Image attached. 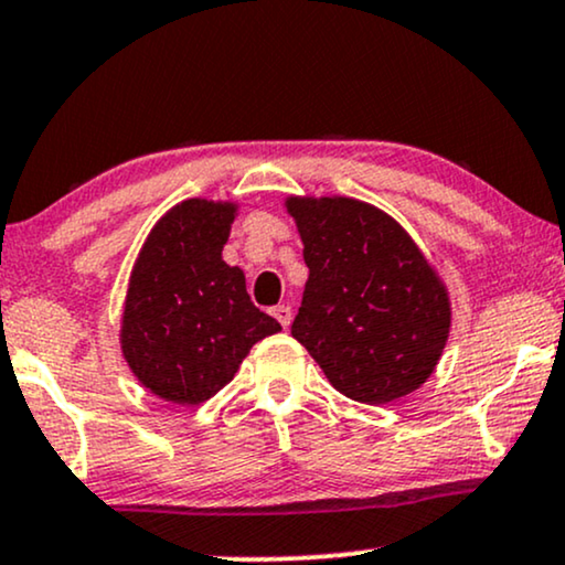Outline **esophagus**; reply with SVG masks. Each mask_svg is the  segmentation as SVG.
Masks as SVG:
<instances>
[{"label":"esophagus","instance_id":"esophagus-1","mask_svg":"<svg viewBox=\"0 0 565 565\" xmlns=\"http://www.w3.org/2000/svg\"><path fill=\"white\" fill-rule=\"evenodd\" d=\"M270 312H274V318H276L278 323H281L284 328H287V326L291 323V307H289V305H276Z\"/></svg>","mask_w":565,"mask_h":565}]
</instances>
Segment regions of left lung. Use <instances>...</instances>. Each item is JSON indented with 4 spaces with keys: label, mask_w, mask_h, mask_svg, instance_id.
Returning <instances> with one entry per match:
<instances>
[{
    "label": "left lung",
    "mask_w": 565,
    "mask_h": 565,
    "mask_svg": "<svg viewBox=\"0 0 565 565\" xmlns=\"http://www.w3.org/2000/svg\"><path fill=\"white\" fill-rule=\"evenodd\" d=\"M307 276L291 335L339 394L388 404L417 391L451 331V299L404 226L354 198H287Z\"/></svg>",
    "instance_id": "8db88e82"
}]
</instances>
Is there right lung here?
<instances>
[{
	"label": "right lung",
	"instance_id": "add662e5",
	"mask_svg": "<svg viewBox=\"0 0 565 565\" xmlns=\"http://www.w3.org/2000/svg\"><path fill=\"white\" fill-rule=\"evenodd\" d=\"M237 203L190 198L148 234L127 287L119 344L135 377L171 404H203L237 373L253 344L281 331L221 258Z\"/></svg>",
	"mask_w": 565,
	"mask_h": 565
}]
</instances>
